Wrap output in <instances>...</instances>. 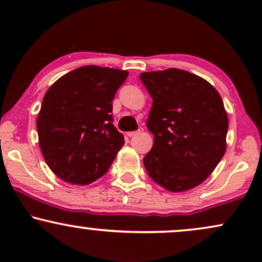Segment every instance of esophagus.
<instances>
[{"label": "esophagus", "instance_id": "34e87169", "mask_svg": "<svg viewBox=\"0 0 262 262\" xmlns=\"http://www.w3.org/2000/svg\"><path fill=\"white\" fill-rule=\"evenodd\" d=\"M135 134H138V132H128V133H127V135H128L129 138H130V137H134Z\"/></svg>", "mask_w": 262, "mask_h": 262}]
</instances>
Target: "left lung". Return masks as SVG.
Listing matches in <instances>:
<instances>
[{"instance_id":"obj_1","label":"left lung","mask_w":262,"mask_h":262,"mask_svg":"<svg viewBox=\"0 0 262 262\" xmlns=\"http://www.w3.org/2000/svg\"><path fill=\"white\" fill-rule=\"evenodd\" d=\"M140 80L152 98L146 127L154 144L143 160L148 175L170 192L194 188L227 149L221 95L208 81L180 69L143 73Z\"/></svg>"}]
</instances>
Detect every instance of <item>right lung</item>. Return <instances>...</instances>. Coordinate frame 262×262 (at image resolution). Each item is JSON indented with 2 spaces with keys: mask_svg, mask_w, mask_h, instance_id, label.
<instances>
[{
  "mask_svg": "<svg viewBox=\"0 0 262 262\" xmlns=\"http://www.w3.org/2000/svg\"><path fill=\"white\" fill-rule=\"evenodd\" d=\"M128 71L81 66L45 92L37 118L44 160L62 181L89 185L107 172L124 145L113 125L112 101Z\"/></svg>",
  "mask_w": 262,
  "mask_h": 262,
  "instance_id": "obj_1",
  "label": "right lung"
}]
</instances>
